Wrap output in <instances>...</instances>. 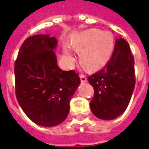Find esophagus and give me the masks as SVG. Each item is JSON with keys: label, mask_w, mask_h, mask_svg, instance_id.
Returning <instances> with one entry per match:
<instances>
[{"label": "esophagus", "mask_w": 149, "mask_h": 149, "mask_svg": "<svg viewBox=\"0 0 149 149\" xmlns=\"http://www.w3.org/2000/svg\"><path fill=\"white\" fill-rule=\"evenodd\" d=\"M80 77H81V82H82V83L86 82V76L84 75V74H80Z\"/></svg>", "instance_id": "esophagus-1"}]
</instances>
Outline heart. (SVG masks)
Returning a JSON list of instances; mask_svg holds the SVG:
<instances>
[{
	"label": "heart",
	"mask_w": 149,
	"mask_h": 149,
	"mask_svg": "<svg viewBox=\"0 0 149 149\" xmlns=\"http://www.w3.org/2000/svg\"><path fill=\"white\" fill-rule=\"evenodd\" d=\"M73 48L82 53L81 60L84 66L95 70L105 65L110 58L114 48V39L109 31L89 29L81 34ZM64 52L67 58L72 61L73 57L69 51L65 49Z\"/></svg>",
	"instance_id": "heart-1"
}]
</instances>
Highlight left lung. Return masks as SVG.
Masks as SVG:
<instances>
[{
    "mask_svg": "<svg viewBox=\"0 0 149 149\" xmlns=\"http://www.w3.org/2000/svg\"><path fill=\"white\" fill-rule=\"evenodd\" d=\"M94 89L90 108L97 118L111 120L122 114L128 106L134 86V58L128 43L116 40L110 60L101 70L88 77Z\"/></svg>",
    "mask_w": 149,
    "mask_h": 149,
    "instance_id": "obj_1",
    "label": "left lung"
}]
</instances>
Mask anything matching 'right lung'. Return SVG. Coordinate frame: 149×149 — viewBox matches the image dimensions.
I'll return each mask as SVG.
<instances>
[{
  "instance_id": "add662e5",
  "label": "right lung",
  "mask_w": 149,
  "mask_h": 149,
  "mask_svg": "<svg viewBox=\"0 0 149 149\" xmlns=\"http://www.w3.org/2000/svg\"><path fill=\"white\" fill-rule=\"evenodd\" d=\"M57 40L49 35L30 36L15 60V95L30 119L39 125L53 127L66 119L69 103L81 83L74 71L57 65L54 50Z\"/></svg>"
}]
</instances>
